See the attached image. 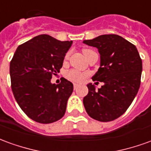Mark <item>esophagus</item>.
I'll return each instance as SVG.
<instances>
[{
  "instance_id": "esophagus-1",
  "label": "esophagus",
  "mask_w": 151,
  "mask_h": 151,
  "mask_svg": "<svg viewBox=\"0 0 151 151\" xmlns=\"http://www.w3.org/2000/svg\"><path fill=\"white\" fill-rule=\"evenodd\" d=\"M78 87V84H76V83H74V84H73V89H74V90H77Z\"/></svg>"
}]
</instances>
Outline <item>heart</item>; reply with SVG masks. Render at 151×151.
<instances>
[{
    "label": "heart",
    "mask_w": 151,
    "mask_h": 151,
    "mask_svg": "<svg viewBox=\"0 0 151 151\" xmlns=\"http://www.w3.org/2000/svg\"><path fill=\"white\" fill-rule=\"evenodd\" d=\"M82 52H83L84 56L87 58L89 53L92 52V51L90 49H84ZM67 56H68V54L66 55V57ZM86 75L87 74L84 73H80L78 71H76V70H70V71H69V72L66 73V78L69 79V80H70V81H73V82H82L85 79Z\"/></svg>",
    "instance_id": "obj_1"
}]
</instances>
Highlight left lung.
<instances>
[{"instance_id":"left-lung-1","label":"left lung","mask_w":151,"mask_h":151,"mask_svg":"<svg viewBox=\"0 0 151 151\" xmlns=\"http://www.w3.org/2000/svg\"><path fill=\"white\" fill-rule=\"evenodd\" d=\"M83 43L98 48L100 67L92 79L104 83L98 90L91 83L87 85L86 111L99 121L116 120L126 111L139 90L142 71L139 53L135 45L117 35H103Z\"/></svg>"}]
</instances>
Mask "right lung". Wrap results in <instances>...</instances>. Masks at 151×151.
Instances as JSON below:
<instances>
[{"label":"right lung","instance_id":"1","mask_svg":"<svg viewBox=\"0 0 151 151\" xmlns=\"http://www.w3.org/2000/svg\"><path fill=\"white\" fill-rule=\"evenodd\" d=\"M72 41H60L40 35L18 47L9 65L11 88L16 101L31 120L50 124L61 119L72 95V82L61 78L52 84L60 72Z\"/></svg>","mask_w":151,"mask_h":151}]
</instances>
